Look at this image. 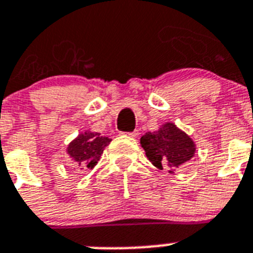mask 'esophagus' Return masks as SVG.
Segmentation results:
<instances>
[{
  "label": "esophagus",
  "instance_id": "34e87169",
  "mask_svg": "<svg viewBox=\"0 0 253 253\" xmlns=\"http://www.w3.org/2000/svg\"><path fill=\"white\" fill-rule=\"evenodd\" d=\"M123 135H127V136H131V137H137L139 136V131H132V132H123Z\"/></svg>",
  "mask_w": 253,
  "mask_h": 253
}]
</instances>
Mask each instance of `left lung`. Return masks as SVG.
Instances as JSON below:
<instances>
[{"label":"left lung","instance_id":"obj_1","mask_svg":"<svg viewBox=\"0 0 253 253\" xmlns=\"http://www.w3.org/2000/svg\"><path fill=\"white\" fill-rule=\"evenodd\" d=\"M140 144L149 161L159 169L178 168L195 153L194 141L173 123H165L159 131L145 133Z\"/></svg>","mask_w":253,"mask_h":253}]
</instances>
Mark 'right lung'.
<instances>
[{
	"label": "right lung",
	"mask_w": 253,
	"mask_h": 253,
	"mask_svg": "<svg viewBox=\"0 0 253 253\" xmlns=\"http://www.w3.org/2000/svg\"><path fill=\"white\" fill-rule=\"evenodd\" d=\"M110 141L109 137L97 132H84L70 143L67 152L74 162H77L78 168L93 169Z\"/></svg>",
	"instance_id": "right-lung-1"
}]
</instances>
